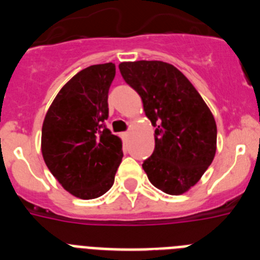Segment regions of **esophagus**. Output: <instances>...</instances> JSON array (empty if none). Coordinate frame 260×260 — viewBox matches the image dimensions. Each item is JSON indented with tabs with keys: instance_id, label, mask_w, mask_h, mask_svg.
<instances>
[{
	"instance_id": "obj_1",
	"label": "esophagus",
	"mask_w": 260,
	"mask_h": 260,
	"mask_svg": "<svg viewBox=\"0 0 260 260\" xmlns=\"http://www.w3.org/2000/svg\"><path fill=\"white\" fill-rule=\"evenodd\" d=\"M128 135H130V134H128L127 132H125V133H121V138H122L123 141H127V139H128Z\"/></svg>"
}]
</instances>
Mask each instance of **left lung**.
Masks as SVG:
<instances>
[{
	"instance_id": "8db88e82",
	"label": "left lung",
	"mask_w": 260,
	"mask_h": 260,
	"mask_svg": "<svg viewBox=\"0 0 260 260\" xmlns=\"http://www.w3.org/2000/svg\"><path fill=\"white\" fill-rule=\"evenodd\" d=\"M128 86L143 102L155 130V150L142 164L150 182L169 195L201 180L216 153L215 118L202 96L177 68L162 61L119 63Z\"/></svg>"
}]
</instances>
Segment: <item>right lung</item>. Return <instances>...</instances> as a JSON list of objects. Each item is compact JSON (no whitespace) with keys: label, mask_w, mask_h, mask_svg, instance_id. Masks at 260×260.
<instances>
[{"label":"right lung","mask_w":260,"mask_h":260,"mask_svg":"<svg viewBox=\"0 0 260 260\" xmlns=\"http://www.w3.org/2000/svg\"><path fill=\"white\" fill-rule=\"evenodd\" d=\"M116 65L83 69L57 93L45 114L41 152L62 187L80 199H95L113 186L122 142L104 125Z\"/></svg>","instance_id":"right-lung-1"}]
</instances>
